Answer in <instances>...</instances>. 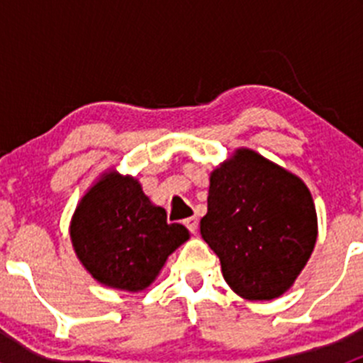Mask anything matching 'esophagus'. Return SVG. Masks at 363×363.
Listing matches in <instances>:
<instances>
[{"instance_id":"obj_1","label":"esophagus","mask_w":363,"mask_h":363,"mask_svg":"<svg viewBox=\"0 0 363 363\" xmlns=\"http://www.w3.org/2000/svg\"><path fill=\"white\" fill-rule=\"evenodd\" d=\"M184 225L188 226V230L191 233H195L196 232V228H199V219L195 218V216H191V218H188V219H184Z\"/></svg>"}]
</instances>
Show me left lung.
<instances>
[{"label":"left lung","instance_id":"left-lung-1","mask_svg":"<svg viewBox=\"0 0 363 363\" xmlns=\"http://www.w3.org/2000/svg\"><path fill=\"white\" fill-rule=\"evenodd\" d=\"M200 233L237 295L272 300L294 286L311 258L316 207L302 179L240 147L211 172Z\"/></svg>","mask_w":363,"mask_h":363}]
</instances>
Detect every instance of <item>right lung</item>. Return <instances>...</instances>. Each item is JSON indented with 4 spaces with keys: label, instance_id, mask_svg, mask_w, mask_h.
I'll return each mask as SVG.
<instances>
[{
    "label": "right lung",
    "instance_id": "add662e5",
    "mask_svg": "<svg viewBox=\"0 0 363 363\" xmlns=\"http://www.w3.org/2000/svg\"><path fill=\"white\" fill-rule=\"evenodd\" d=\"M69 239L98 283L135 294L155 283L189 232L179 223L168 225L164 208L149 200L137 179L111 170L77 203Z\"/></svg>",
    "mask_w": 363,
    "mask_h": 363
}]
</instances>
